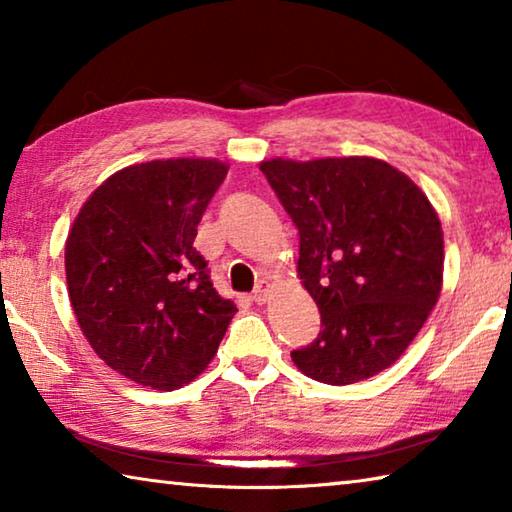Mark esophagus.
<instances>
[{
	"label": "esophagus",
	"instance_id": "obj_1",
	"mask_svg": "<svg viewBox=\"0 0 512 512\" xmlns=\"http://www.w3.org/2000/svg\"><path fill=\"white\" fill-rule=\"evenodd\" d=\"M268 293H271V284L262 280V282L257 284V289L253 293V300L257 302V305H264V302L268 300Z\"/></svg>",
	"mask_w": 512,
	"mask_h": 512
}]
</instances>
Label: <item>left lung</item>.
<instances>
[{
    "instance_id": "1",
    "label": "left lung",
    "mask_w": 512,
    "mask_h": 512,
    "mask_svg": "<svg viewBox=\"0 0 512 512\" xmlns=\"http://www.w3.org/2000/svg\"><path fill=\"white\" fill-rule=\"evenodd\" d=\"M259 169L298 228V275L320 311V334L293 363L332 386L377 375L440 296L443 230L427 196L375 158H277Z\"/></svg>"
}]
</instances>
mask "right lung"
I'll return each mask as SVG.
<instances>
[{
	"label": "right lung",
	"instance_id": "right-lung-1",
	"mask_svg": "<svg viewBox=\"0 0 512 512\" xmlns=\"http://www.w3.org/2000/svg\"><path fill=\"white\" fill-rule=\"evenodd\" d=\"M225 173V164L205 158L126 167L85 201L69 232L65 271L76 320L106 366L135 384H189L235 316L194 248Z\"/></svg>",
	"mask_w": 512,
	"mask_h": 512
}]
</instances>
